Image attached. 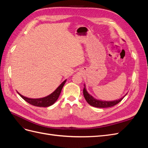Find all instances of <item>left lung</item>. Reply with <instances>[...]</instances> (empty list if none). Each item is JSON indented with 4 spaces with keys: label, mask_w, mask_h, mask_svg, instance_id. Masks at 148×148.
Returning a JSON list of instances; mask_svg holds the SVG:
<instances>
[{
    "label": "left lung",
    "mask_w": 148,
    "mask_h": 148,
    "mask_svg": "<svg viewBox=\"0 0 148 148\" xmlns=\"http://www.w3.org/2000/svg\"><path fill=\"white\" fill-rule=\"evenodd\" d=\"M83 95L85 99H86V102L89 105L95 107H99V108H106V107H113L115 105L117 104L118 103H119L123 99V97L127 95H125V96H124L123 97L120 98V99H118V100H115L113 101H100V100L95 99V98L89 95V94L87 92L86 88L84 87L83 89Z\"/></svg>",
    "instance_id": "obj_1"
}]
</instances>
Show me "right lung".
<instances>
[{
    "instance_id": "obj_1",
    "label": "right lung",
    "mask_w": 148,
    "mask_h": 148,
    "mask_svg": "<svg viewBox=\"0 0 148 148\" xmlns=\"http://www.w3.org/2000/svg\"><path fill=\"white\" fill-rule=\"evenodd\" d=\"M66 81V80L65 79L63 83H62L60 86L58 87L52 94H51L50 95L42 98H39V99H31V98H28V97L22 96L19 92H17L18 93V95L23 98L25 101L28 102L29 104L31 105L37 106V107H49L52 105L53 104H54L55 102L57 100L58 98H59L60 95L62 88H63V86H64Z\"/></svg>"
}]
</instances>
